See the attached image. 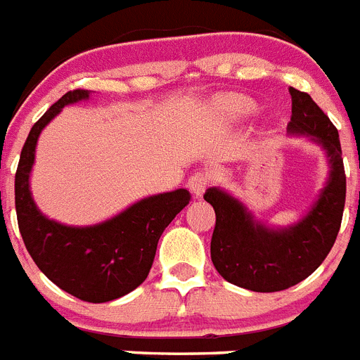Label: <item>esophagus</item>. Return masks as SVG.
<instances>
[{"instance_id":"obj_1","label":"esophagus","mask_w":360,"mask_h":360,"mask_svg":"<svg viewBox=\"0 0 360 360\" xmlns=\"http://www.w3.org/2000/svg\"><path fill=\"white\" fill-rule=\"evenodd\" d=\"M209 187V174L207 173H202V171H198V173H195L193 176L189 178V189L191 193L196 196V198H202L203 193H205V189Z\"/></svg>"}]
</instances>
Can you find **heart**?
<instances>
[{
	"label": "heart",
	"instance_id": "heart-1",
	"mask_svg": "<svg viewBox=\"0 0 360 360\" xmlns=\"http://www.w3.org/2000/svg\"><path fill=\"white\" fill-rule=\"evenodd\" d=\"M218 106L231 119H247L256 111V103L243 95H227L219 98Z\"/></svg>",
	"mask_w": 360,
	"mask_h": 360
}]
</instances>
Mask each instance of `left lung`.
Segmentation results:
<instances>
[{
  "label": "left lung",
  "instance_id": "obj_1",
  "mask_svg": "<svg viewBox=\"0 0 360 360\" xmlns=\"http://www.w3.org/2000/svg\"><path fill=\"white\" fill-rule=\"evenodd\" d=\"M290 136H307L328 162V176L303 218L272 227L221 187H209L205 202L216 212L211 240L212 265L225 281L252 292H279L297 285L324 262L341 229L346 174L339 131L311 97L290 88Z\"/></svg>",
  "mask_w": 360,
  "mask_h": 360
}]
</instances>
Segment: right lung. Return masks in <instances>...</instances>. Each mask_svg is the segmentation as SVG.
<instances>
[{
	"mask_svg": "<svg viewBox=\"0 0 360 360\" xmlns=\"http://www.w3.org/2000/svg\"><path fill=\"white\" fill-rule=\"evenodd\" d=\"M88 90L63 95L32 126L15 171V212L25 247L57 287L88 303L129 294L148 278L162 232L191 202L187 189L146 196L95 225H66L43 214L32 198L30 173L39 135L70 104L90 98Z\"/></svg>",
	"mask_w": 360,
	"mask_h": 360,
	"instance_id": "obj_1",
	"label": "right lung"
}]
</instances>
